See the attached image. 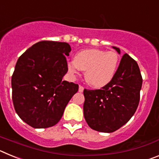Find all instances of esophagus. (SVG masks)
Returning a JSON list of instances; mask_svg holds the SVG:
<instances>
[{
  "label": "esophagus",
  "instance_id": "34e87169",
  "mask_svg": "<svg viewBox=\"0 0 159 159\" xmlns=\"http://www.w3.org/2000/svg\"><path fill=\"white\" fill-rule=\"evenodd\" d=\"M84 87H83L82 85H80V87H79V92H84Z\"/></svg>",
  "mask_w": 159,
  "mask_h": 159
}]
</instances>
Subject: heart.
Segmentation results:
<instances>
[{
	"instance_id": "1",
	"label": "heart",
	"mask_w": 159,
	"mask_h": 159,
	"mask_svg": "<svg viewBox=\"0 0 159 159\" xmlns=\"http://www.w3.org/2000/svg\"><path fill=\"white\" fill-rule=\"evenodd\" d=\"M119 55L115 51L86 49L79 52L73 61L67 63L71 74L78 69L85 71V80L94 88H102L111 81L119 65Z\"/></svg>"
}]
</instances>
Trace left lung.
Segmentation results:
<instances>
[{
	"instance_id": "8db88e82",
	"label": "left lung",
	"mask_w": 159,
	"mask_h": 159,
	"mask_svg": "<svg viewBox=\"0 0 159 159\" xmlns=\"http://www.w3.org/2000/svg\"><path fill=\"white\" fill-rule=\"evenodd\" d=\"M113 48L120 52L119 48ZM142 84L137 62L125 53L110 83L101 89L84 90V115L88 126L104 133H111L123 127L137 110Z\"/></svg>"
}]
</instances>
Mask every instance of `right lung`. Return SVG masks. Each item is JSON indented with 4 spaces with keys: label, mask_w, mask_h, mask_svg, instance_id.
Here are the masks:
<instances>
[{
    "label": "right lung",
    "mask_w": 159,
    "mask_h": 159,
    "mask_svg": "<svg viewBox=\"0 0 159 159\" xmlns=\"http://www.w3.org/2000/svg\"><path fill=\"white\" fill-rule=\"evenodd\" d=\"M70 52L65 42L43 40L18 59L12 75V102L19 117L32 127L57 124L78 92V84L63 80Z\"/></svg>",
    "instance_id": "obj_1"
}]
</instances>
